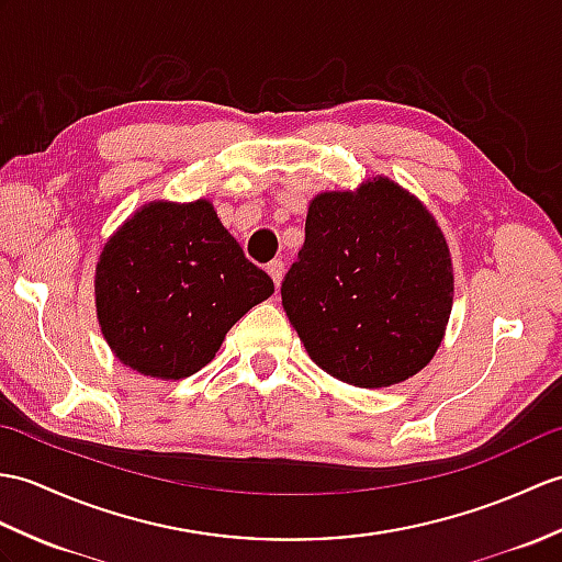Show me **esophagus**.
<instances>
[{"label": "esophagus", "mask_w": 562, "mask_h": 562, "mask_svg": "<svg viewBox=\"0 0 562 562\" xmlns=\"http://www.w3.org/2000/svg\"><path fill=\"white\" fill-rule=\"evenodd\" d=\"M268 272H270L272 282H276V286H280V282H282V276H284V263H282V260H280V258L270 260V263H268Z\"/></svg>", "instance_id": "1"}]
</instances>
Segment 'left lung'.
I'll return each mask as SVG.
<instances>
[{"label": "left lung", "instance_id": "1", "mask_svg": "<svg viewBox=\"0 0 562 562\" xmlns=\"http://www.w3.org/2000/svg\"><path fill=\"white\" fill-rule=\"evenodd\" d=\"M308 357L357 387L407 381L434 359L452 308L446 237L426 207L378 177L321 193L280 286Z\"/></svg>", "mask_w": 562, "mask_h": 562}]
</instances>
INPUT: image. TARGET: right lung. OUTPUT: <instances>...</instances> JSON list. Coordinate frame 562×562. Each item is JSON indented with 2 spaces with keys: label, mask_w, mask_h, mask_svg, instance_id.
<instances>
[{
  "label": "right lung",
  "mask_w": 562,
  "mask_h": 562,
  "mask_svg": "<svg viewBox=\"0 0 562 562\" xmlns=\"http://www.w3.org/2000/svg\"><path fill=\"white\" fill-rule=\"evenodd\" d=\"M272 292L207 201L143 205L95 268L104 340L126 367L165 381L201 371L232 325Z\"/></svg>",
  "instance_id": "add662e5"
}]
</instances>
